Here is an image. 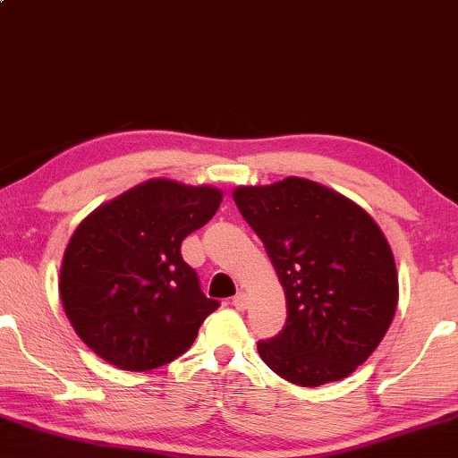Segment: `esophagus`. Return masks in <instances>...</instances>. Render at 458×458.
Segmentation results:
<instances>
[{"mask_svg":"<svg viewBox=\"0 0 458 458\" xmlns=\"http://www.w3.org/2000/svg\"><path fill=\"white\" fill-rule=\"evenodd\" d=\"M233 307L239 309V311H243L245 307H248V294L245 293H237L233 297Z\"/></svg>","mask_w":458,"mask_h":458,"instance_id":"obj_1","label":"esophagus"}]
</instances>
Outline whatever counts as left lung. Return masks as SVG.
Wrapping results in <instances>:
<instances>
[{
  "mask_svg": "<svg viewBox=\"0 0 458 458\" xmlns=\"http://www.w3.org/2000/svg\"><path fill=\"white\" fill-rule=\"evenodd\" d=\"M233 200L286 294L283 332L258 342L262 360L301 386L346 378L395 315L397 270L383 231L367 210L311 180L242 186Z\"/></svg>",
  "mask_w": 458,
  "mask_h": 458,
  "instance_id": "obj_1",
  "label": "left lung"
}]
</instances>
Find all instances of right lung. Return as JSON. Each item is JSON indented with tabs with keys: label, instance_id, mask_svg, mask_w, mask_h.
Segmentation results:
<instances>
[{
	"label": "right lung",
	"instance_id": "right-lung-1",
	"mask_svg": "<svg viewBox=\"0 0 458 458\" xmlns=\"http://www.w3.org/2000/svg\"><path fill=\"white\" fill-rule=\"evenodd\" d=\"M221 200V190L149 180L75 229L59 293L88 348L118 369L143 372L192 346L219 301L200 291L180 248L213 219Z\"/></svg>",
	"mask_w": 458,
	"mask_h": 458
}]
</instances>
